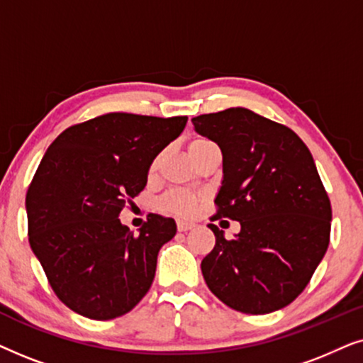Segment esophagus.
I'll return each mask as SVG.
<instances>
[{
    "label": "esophagus",
    "mask_w": 363,
    "mask_h": 363,
    "mask_svg": "<svg viewBox=\"0 0 363 363\" xmlns=\"http://www.w3.org/2000/svg\"><path fill=\"white\" fill-rule=\"evenodd\" d=\"M195 226L193 225V223H186V221H178L177 223V228H178V231H188V230H191V228Z\"/></svg>",
    "instance_id": "esophagus-1"
}]
</instances>
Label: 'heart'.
Returning <instances> with one entry per match:
<instances>
[{"instance_id":"b5f03b06","label":"heart","mask_w":363,"mask_h":363,"mask_svg":"<svg viewBox=\"0 0 363 363\" xmlns=\"http://www.w3.org/2000/svg\"><path fill=\"white\" fill-rule=\"evenodd\" d=\"M211 143L213 142L206 140V138H195V140L190 143V147H188L190 148V155L193 157L198 150H201V148L206 145H211ZM157 165H158V158L157 160H153L150 172L155 170ZM158 205H160L163 211L173 213V215L177 216L190 218L198 211V206H200V196L186 190H170L160 198V203H158Z\"/></svg>"}]
</instances>
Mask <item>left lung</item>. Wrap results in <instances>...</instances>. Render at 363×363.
<instances>
[{"label":"left lung","mask_w":363,"mask_h":363,"mask_svg":"<svg viewBox=\"0 0 363 363\" xmlns=\"http://www.w3.org/2000/svg\"><path fill=\"white\" fill-rule=\"evenodd\" d=\"M195 130L218 143L223 182L218 218L240 221L201 261L206 286L245 314H269L289 306L324 257L332 208L306 143L289 127L250 108L231 107L191 118Z\"/></svg>","instance_id":"left-lung-1"}]
</instances>
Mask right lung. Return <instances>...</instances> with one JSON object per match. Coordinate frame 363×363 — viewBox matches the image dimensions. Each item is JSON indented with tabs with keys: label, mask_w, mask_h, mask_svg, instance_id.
I'll use <instances>...</instances> for the list:
<instances>
[{
	"label": "right lung",
	"mask_w": 363,
	"mask_h": 363,
	"mask_svg": "<svg viewBox=\"0 0 363 363\" xmlns=\"http://www.w3.org/2000/svg\"><path fill=\"white\" fill-rule=\"evenodd\" d=\"M186 121L106 113L66 128L44 153L26 193L28 236L69 309L111 320L150 289L175 220L150 213L133 235L118 215L145 188L152 162Z\"/></svg>",
	"instance_id": "1"
}]
</instances>
